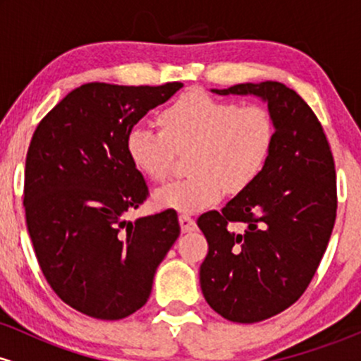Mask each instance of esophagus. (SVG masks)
Listing matches in <instances>:
<instances>
[{"mask_svg": "<svg viewBox=\"0 0 361 361\" xmlns=\"http://www.w3.org/2000/svg\"><path fill=\"white\" fill-rule=\"evenodd\" d=\"M180 226H181V231H183V233H192V231L197 229V224H195V221L190 217L188 214L180 215Z\"/></svg>", "mask_w": 361, "mask_h": 361, "instance_id": "obj_1", "label": "esophagus"}]
</instances>
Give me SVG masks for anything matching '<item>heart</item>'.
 I'll return each mask as SVG.
<instances>
[{"label":"heart","instance_id":"obj_1","mask_svg":"<svg viewBox=\"0 0 361 361\" xmlns=\"http://www.w3.org/2000/svg\"><path fill=\"white\" fill-rule=\"evenodd\" d=\"M161 130L135 123L126 135L132 166L152 181L166 180L176 152L192 151L193 176L156 190L159 209L200 212L226 190L241 192L267 168L276 142V123L263 105L219 100L188 91L159 114Z\"/></svg>","mask_w":361,"mask_h":361}]
</instances>
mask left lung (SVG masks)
<instances>
[{"mask_svg": "<svg viewBox=\"0 0 361 361\" xmlns=\"http://www.w3.org/2000/svg\"><path fill=\"white\" fill-rule=\"evenodd\" d=\"M217 94H255L268 103L276 142L267 168L217 212L202 214L209 243L200 264L207 304L227 321L259 322L300 299L336 221V171L314 111L279 81L243 82ZM243 223L235 233L229 223Z\"/></svg>", "mask_w": 361, "mask_h": 361, "instance_id": "left-lung-1", "label": "left lung"}]
</instances>
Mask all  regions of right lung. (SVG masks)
<instances>
[{"label":"right lung","mask_w":361,"mask_h":361,"mask_svg":"<svg viewBox=\"0 0 361 361\" xmlns=\"http://www.w3.org/2000/svg\"><path fill=\"white\" fill-rule=\"evenodd\" d=\"M181 86L88 82L35 128L25 161L27 229L45 280L86 316L117 321L142 307L180 235L175 210L126 221L149 195L126 135Z\"/></svg>","instance_id":"1"}]
</instances>
